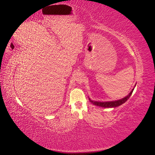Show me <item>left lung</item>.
<instances>
[{"label": "left lung", "mask_w": 155, "mask_h": 155, "mask_svg": "<svg viewBox=\"0 0 155 155\" xmlns=\"http://www.w3.org/2000/svg\"><path fill=\"white\" fill-rule=\"evenodd\" d=\"M136 85V83L135 84L133 89L131 91V92L127 95L126 96H125L124 97L122 98V99H118V100H116V101H93V100L91 99V98L89 97V101L91 102L94 105H96V106H99V107H117L119 106H121V104H124L127 100H128L130 97L131 96L133 90L135 87Z\"/></svg>", "instance_id": "8db88e82"}]
</instances>
